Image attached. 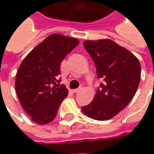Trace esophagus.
Segmentation results:
<instances>
[{"instance_id":"obj_1","label":"esophagus","mask_w":154,"mask_h":154,"mask_svg":"<svg viewBox=\"0 0 154 154\" xmlns=\"http://www.w3.org/2000/svg\"><path fill=\"white\" fill-rule=\"evenodd\" d=\"M82 89H83V86H82L80 88H77V89H74V90H72V92H73V93H77V92H79V91L82 90Z\"/></svg>"}]
</instances>
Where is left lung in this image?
I'll return each mask as SVG.
<instances>
[{"mask_svg":"<svg viewBox=\"0 0 154 154\" xmlns=\"http://www.w3.org/2000/svg\"><path fill=\"white\" fill-rule=\"evenodd\" d=\"M83 45L102 79L93 100L82 108L96 120L113 118L134 97L141 77V65L136 56L109 38L85 40Z\"/></svg>","mask_w":154,"mask_h":154,"instance_id":"obj_1","label":"left lung"}]
</instances>
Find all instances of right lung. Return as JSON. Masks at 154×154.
Returning a JSON list of instances; mask_svg holds the SVG:
<instances>
[{
	"label": "right lung",
	"instance_id": "add662e5",
	"mask_svg": "<svg viewBox=\"0 0 154 154\" xmlns=\"http://www.w3.org/2000/svg\"><path fill=\"white\" fill-rule=\"evenodd\" d=\"M78 44L76 38L53 34L32 49L20 65L16 94L23 109L36 124L43 125L53 121L67 96L65 86L57 84V76L61 63Z\"/></svg>",
	"mask_w": 154,
	"mask_h": 154
}]
</instances>
